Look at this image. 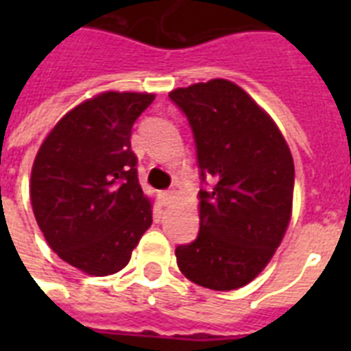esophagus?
<instances>
[{
	"mask_svg": "<svg viewBox=\"0 0 351 351\" xmlns=\"http://www.w3.org/2000/svg\"><path fill=\"white\" fill-rule=\"evenodd\" d=\"M175 198H176L175 191H164V193H162V204H164V206H169V204L175 202Z\"/></svg>",
	"mask_w": 351,
	"mask_h": 351,
	"instance_id": "esophagus-1",
	"label": "esophagus"
}]
</instances>
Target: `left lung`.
Returning a JSON list of instances; mask_svg holds the SVG:
<instances>
[{"mask_svg":"<svg viewBox=\"0 0 351 351\" xmlns=\"http://www.w3.org/2000/svg\"><path fill=\"white\" fill-rule=\"evenodd\" d=\"M191 125L200 178V231L175 251L191 282L228 291L271 261L291 219L295 167L264 109L228 80L169 93Z\"/></svg>","mask_w":351,"mask_h":351,"instance_id":"8db88e82","label":"left lung"}]
</instances>
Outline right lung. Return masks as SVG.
<instances>
[{"mask_svg": "<svg viewBox=\"0 0 351 351\" xmlns=\"http://www.w3.org/2000/svg\"><path fill=\"white\" fill-rule=\"evenodd\" d=\"M153 100L147 93H101L69 111L36 154V222L52 251L84 273L120 271L153 222L131 151L132 123Z\"/></svg>", "mask_w": 351, "mask_h": 351, "instance_id": "add662e5", "label": "right lung"}]
</instances>
